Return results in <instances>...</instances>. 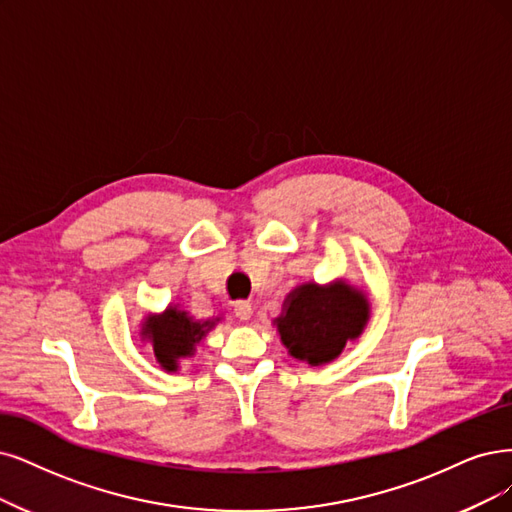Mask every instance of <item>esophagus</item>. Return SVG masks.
I'll return each instance as SVG.
<instances>
[{"mask_svg": "<svg viewBox=\"0 0 512 512\" xmlns=\"http://www.w3.org/2000/svg\"><path fill=\"white\" fill-rule=\"evenodd\" d=\"M234 314L240 320H249L253 316V306L249 304V301H238V304L234 306Z\"/></svg>", "mask_w": 512, "mask_h": 512, "instance_id": "esophagus-1", "label": "esophagus"}]
</instances>
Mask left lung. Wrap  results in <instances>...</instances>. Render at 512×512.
Listing matches in <instances>:
<instances>
[{"label":"left lung","mask_w":512,"mask_h":512,"mask_svg":"<svg viewBox=\"0 0 512 512\" xmlns=\"http://www.w3.org/2000/svg\"><path fill=\"white\" fill-rule=\"evenodd\" d=\"M367 320V295L346 280H335L325 287L306 282L293 289L274 325L293 358L318 367L335 361L365 331Z\"/></svg>","instance_id":"1"}]
</instances>
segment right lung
<instances>
[{"mask_svg": "<svg viewBox=\"0 0 512 512\" xmlns=\"http://www.w3.org/2000/svg\"><path fill=\"white\" fill-rule=\"evenodd\" d=\"M219 318L196 320L179 306H168L162 314H149L141 327V337L154 348L156 361L164 371H177L181 358L194 356L196 344L215 327Z\"/></svg>", "mask_w": 512, "mask_h": 512, "instance_id": "right-lung-1", "label": "right lung"}]
</instances>
